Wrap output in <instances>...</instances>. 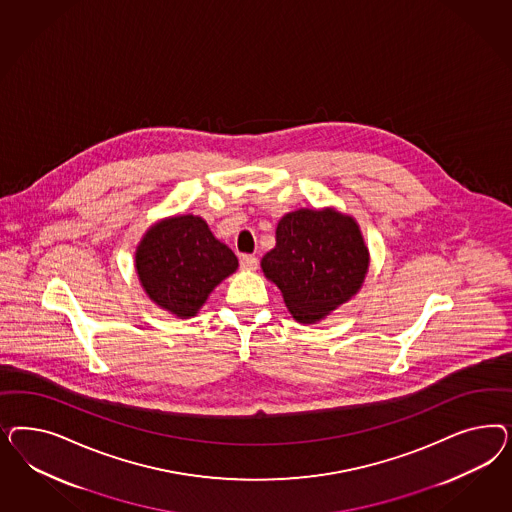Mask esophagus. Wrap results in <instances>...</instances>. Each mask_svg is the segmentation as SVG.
<instances>
[{
    "mask_svg": "<svg viewBox=\"0 0 512 512\" xmlns=\"http://www.w3.org/2000/svg\"><path fill=\"white\" fill-rule=\"evenodd\" d=\"M240 266L246 268V270H255L259 266V261L255 255H242L240 257Z\"/></svg>",
    "mask_w": 512,
    "mask_h": 512,
    "instance_id": "obj_1",
    "label": "esophagus"
}]
</instances>
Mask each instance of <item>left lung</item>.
I'll use <instances>...</instances> for the list:
<instances>
[{
    "mask_svg": "<svg viewBox=\"0 0 512 512\" xmlns=\"http://www.w3.org/2000/svg\"><path fill=\"white\" fill-rule=\"evenodd\" d=\"M368 261L353 217L336 210H296L281 217L276 248L261 266L296 321L315 323L357 295Z\"/></svg>",
    "mask_w": 512,
    "mask_h": 512,
    "instance_id": "obj_1",
    "label": "left lung"
}]
</instances>
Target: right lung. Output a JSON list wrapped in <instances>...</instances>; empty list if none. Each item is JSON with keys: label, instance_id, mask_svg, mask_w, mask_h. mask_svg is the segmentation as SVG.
<instances>
[{"label": "right lung", "instance_id": "add662e5", "mask_svg": "<svg viewBox=\"0 0 512 512\" xmlns=\"http://www.w3.org/2000/svg\"><path fill=\"white\" fill-rule=\"evenodd\" d=\"M135 261L148 296L182 319L193 317L214 287L238 268L233 249L195 216L154 225L142 238Z\"/></svg>", "mask_w": 512, "mask_h": 512}]
</instances>
